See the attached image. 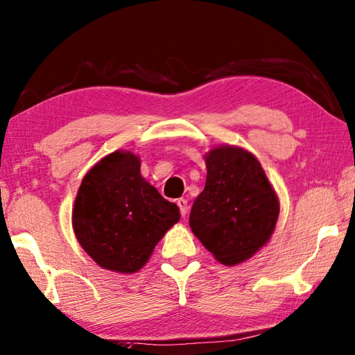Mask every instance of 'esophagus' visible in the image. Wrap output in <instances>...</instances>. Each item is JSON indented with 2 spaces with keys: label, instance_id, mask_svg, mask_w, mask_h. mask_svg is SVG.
Instances as JSON below:
<instances>
[{
  "label": "esophagus",
  "instance_id": "esophagus-1",
  "mask_svg": "<svg viewBox=\"0 0 355 355\" xmlns=\"http://www.w3.org/2000/svg\"><path fill=\"white\" fill-rule=\"evenodd\" d=\"M178 206H179V210H181V215L185 216L189 212V204H187V200H184V198H179L178 200Z\"/></svg>",
  "mask_w": 355,
  "mask_h": 355
}]
</instances>
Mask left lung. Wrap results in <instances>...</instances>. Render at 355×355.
<instances>
[{
	"label": "left lung",
	"mask_w": 355,
	"mask_h": 355,
	"mask_svg": "<svg viewBox=\"0 0 355 355\" xmlns=\"http://www.w3.org/2000/svg\"><path fill=\"white\" fill-rule=\"evenodd\" d=\"M204 160L206 187L191 207L190 227L220 263L239 265L268 243L281 202L260 162L245 148L218 145Z\"/></svg>",
	"instance_id": "obj_1"
}]
</instances>
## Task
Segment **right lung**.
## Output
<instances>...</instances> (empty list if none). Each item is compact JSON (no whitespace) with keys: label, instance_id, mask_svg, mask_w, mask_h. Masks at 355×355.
Segmentation results:
<instances>
[{"label":"right lung","instance_id":"add662e5","mask_svg":"<svg viewBox=\"0 0 355 355\" xmlns=\"http://www.w3.org/2000/svg\"><path fill=\"white\" fill-rule=\"evenodd\" d=\"M140 157L118 149L93 165L80 182L71 214L79 245L104 270L132 275L181 218L140 173Z\"/></svg>","mask_w":355,"mask_h":355}]
</instances>
